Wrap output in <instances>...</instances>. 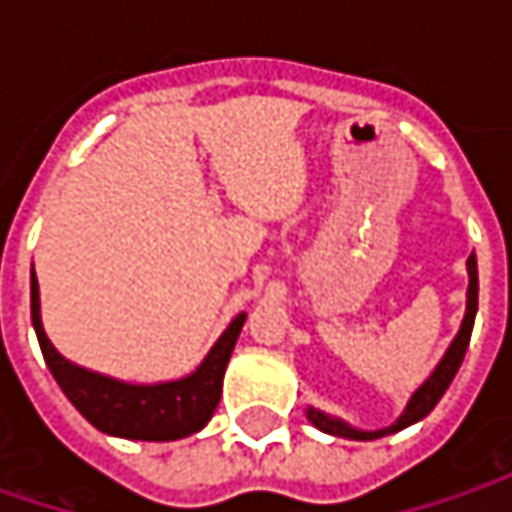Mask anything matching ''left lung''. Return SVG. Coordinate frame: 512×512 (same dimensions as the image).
I'll return each instance as SVG.
<instances>
[{
  "mask_svg": "<svg viewBox=\"0 0 512 512\" xmlns=\"http://www.w3.org/2000/svg\"><path fill=\"white\" fill-rule=\"evenodd\" d=\"M467 270H470V287H467V313H464L462 330H459V336L453 339L450 350L444 353V359L439 362V367L433 370V376H430V379H427V382L413 393V399H410V404H407V410L399 416V422L393 424V427H384V430L364 433V430H353V427H347V424L327 419L325 413H319V410H310V413H307V416H310V422L316 424L319 430H325V433H333V436L370 442V439H382V436H387V433H396V430H402V427H407V424L424 419V416L439 404V399L444 396V390L450 387V382H453V376H456V370H459V364H462L464 359V350H467V344H470L473 319H476V307H479V273H476V256H470V259H467Z\"/></svg>",
  "mask_w": 512,
  "mask_h": 512,
  "instance_id": "1",
  "label": "left lung"
}]
</instances>
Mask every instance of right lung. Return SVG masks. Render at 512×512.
Returning <instances> with one entry per match:
<instances>
[{
  "mask_svg": "<svg viewBox=\"0 0 512 512\" xmlns=\"http://www.w3.org/2000/svg\"><path fill=\"white\" fill-rule=\"evenodd\" d=\"M30 319L36 327V339L42 347V356L48 362L53 379L59 382L62 393L70 404L88 419L93 427L110 436L122 439H142V442H173L185 439L190 433L202 430L216 404L222 399V379L230 362L233 344L242 333L245 313H239L222 339L213 344L207 359L199 364L196 373L187 379L165 384H125L90 373L85 367H76L56 353L48 342L42 319H39V285L36 276H30Z\"/></svg>",
  "mask_w": 512,
  "mask_h": 512,
  "instance_id": "add662e5",
  "label": "right lung"
}]
</instances>
